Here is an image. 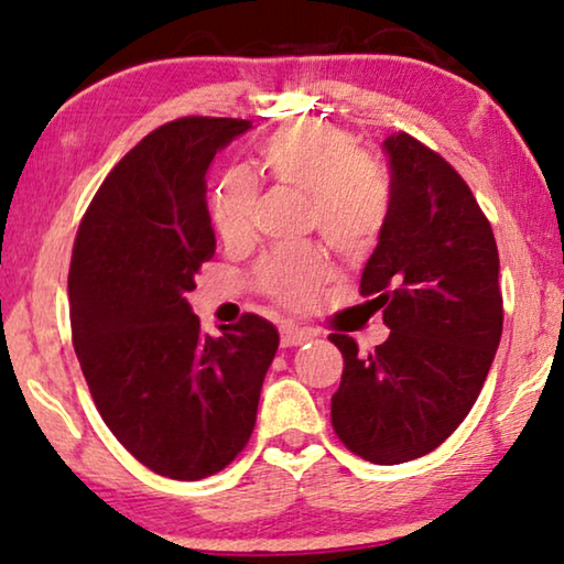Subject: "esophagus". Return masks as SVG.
Instances as JSON below:
<instances>
[{"label": "esophagus", "instance_id": "1", "mask_svg": "<svg viewBox=\"0 0 564 564\" xmlns=\"http://www.w3.org/2000/svg\"><path fill=\"white\" fill-rule=\"evenodd\" d=\"M314 332L299 329V326H281V347H299V344L314 339Z\"/></svg>", "mask_w": 564, "mask_h": 564}]
</instances>
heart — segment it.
I'll return each mask as SVG.
<instances>
[{"instance_id": "b5f03b06", "label": "heart", "mask_w": 564, "mask_h": 564, "mask_svg": "<svg viewBox=\"0 0 564 564\" xmlns=\"http://www.w3.org/2000/svg\"><path fill=\"white\" fill-rule=\"evenodd\" d=\"M260 166L275 182L308 192V223L347 258L365 256L380 240L390 215V187L372 162L359 156L355 139L329 123H293L275 131L258 151ZM256 182L232 170L209 197V220L223 242L238 246L253 232ZM329 273L316 246L285 248L258 265L260 289L281 304L301 306Z\"/></svg>"}]
</instances>
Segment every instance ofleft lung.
Listing matches in <instances>:
<instances>
[{
	"label": "left lung",
	"instance_id": "1",
	"mask_svg": "<svg viewBox=\"0 0 564 564\" xmlns=\"http://www.w3.org/2000/svg\"><path fill=\"white\" fill-rule=\"evenodd\" d=\"M390 215L362 271L390 336L362 355L347 334L332 425L380 466L425 456L464 423L497 355L503 324L499 250L468 184L441 154L400 131L382 141Z\"/></svg>",
	"mask_w": 564,
	"mask_h": 564
}]
</instances>
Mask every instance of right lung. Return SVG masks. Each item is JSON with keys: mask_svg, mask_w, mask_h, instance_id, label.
Segmentation results:
<instances>
[{"mask_svg": "<svg viewBox=\"0 0 564 564\" xmlns=\"http://www.w3.org/2000/svg\"><path fill=\"white\" fill-rule=\"evenodd\" d=\"M248 129L205 116L159 126L106 176L73 246V347L98 413L133 458L176 481L246 448L279 349L263 316L213 336L187 301L215 256L205 174Z\"/></svg>", "mask_w": 564, "mask_h": 564, "instance_id": "1", "label": "right lung"}]
</instances>
